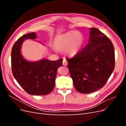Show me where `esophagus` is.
<instances>
[{
	"label": "esophagus",
	"mask_w": 126,
	"mask_h": 126,
	"mask_svg": "<svg viewBox=\"0 0 126 126\" xmlns=\"http://www.w3.org/2000/svg\"><path fill=\"white\" fill-rule=\"evenodd\" d=\"M63 66H67V64H68L67 61L65 59H64L63 60Z\"/></svg>",
	"instance_id": "obj_1"
}]
</instances>
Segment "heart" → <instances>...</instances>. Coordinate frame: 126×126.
<instances>
[{
	"mask_svg": "<svg viewBox=\"0 0 126 126\" xmlns=\"http://www.w3.org/2000/svg\"><path fill=\"white\" fill-rule=\"evenodd\" d=\"M83 41L82 34L71 30L57 36L53 42V46L57 50H64L67 55L73 56L79 52Z\"/></svg>",
	"mask_w": 126,
	"mask_h": 126,
	"instance_id": "heart-1",
	"label": "heart"
}]
</instances>
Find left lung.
Listing matches in <instances>:
<instances>
[{
	"mask_svg": "<svg viewBox=\"0 0 126 126\" xmlns=\"http://www.w3.org/2000/svg\"><path fill=\"white\" fill-rule=\"evenodd\" d=\"M89 29V44L72 58H66L74 87L81 94L93 93L104 87L115 64L111 40L98 29Z\"/></svg>",
	"mask_w": 126,
	"mask_h": 126,
	"instance_id": "1",
	"label": "left lung"
}]
</instances>
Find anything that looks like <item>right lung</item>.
<instances>
[{"mask_svg": "<svg viewBox=\"0 0 126 126\" xmlns=\"http://www.w3.org/2000/svg\"><path fill=\"white\" fill-rule=\"evenodd\" d=\"M35 32L25 34L14 45L11 53L12 72L17 81L28 94L43 96L54 89L58 68L63 66V59L55 61L42 59L32 62L26 60L20 49L26 39H35Z\"/></svg>", "mask_w": 126, "mask_h": 126, "instance_id": "1", "label": "right lung"}]
</instances>
